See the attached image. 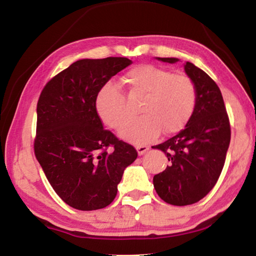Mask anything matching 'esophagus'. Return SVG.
<instances>
[{"label":"esophagus","instance_id":"obj_1","mask_svg":"<svg viewBox=\"0 0 256 256\" xmlns=\"http://www.w3.org/2000/svg\"><path fill=\"white\" fill-rule=\"evenodd\" d=\"M136 150H138V156H142L149 150V146H136Z\"/></svg>","mask_w":256,"mask_h":256}]
</instances>
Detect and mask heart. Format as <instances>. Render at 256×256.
I'll return each instance as SVG.
<instances>
[{
  "label": "heart",
  "mask_w": 256,
  "mask_h": 256,
  "mask_svg": "<svg viewBox=\"0 0 256 256\" xmlns=\"http://www.w3.org/2000/svg\"><path fill=\"white\" fill-rule=\"evenodd\" d=\"M125 79L132 92L144 94L138 112L141 118L131 120L126 99L118 84L108 82L96 97L99 118L112 130L125 128L120 136L133 144H146L159 136L177 133L192 118L196 107V86L185 74H172L170 71L151 64H142L130 70Z\"/></svg>",
  "instance_id": "heart-1"
}]
</instances>
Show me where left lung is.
Masks as SVG:
<instances>
[{"instance_id":"8db88e82","label":"left lung","mask_w":256,"mask_h":256,"mask_svg":"<svg viewBox=\"0 0 256 256\" xmlns=\"http://www.w3.org/2000/svg\"><path fill=\"white\" fill-rule=\"evenodd\" d=\"M175 63L174 58H158ZM184 70L196 86L194 114L184 130L154 146L167 154L168 164L154 175L156 192L168 204L190 206L214 188L230 142V123L219 86L201 68L186 62Z\"/></svg>"}]
</instances>
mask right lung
I'll list each match as a JSON object with an SVG mask.
<instances>
[{
  "mask_svg": "<svg viewBox=\"0 0 256 256\" xmlns=\"http://www.w3.org/2000/svg\"><path fill=\"white\" fill-rule=\"evenodd\" d=\"M132 63L128 58L76 60L47 82L37 102L34 156L62 200L82 211L114 201L138 151L108 130L96 110L99 90Z\"/></svg>",
  "mask_w": 256,
  "mask_h": 256,
  "instance_id": "right-lung-1",
  "label": "right lung"
}]
</instances>
